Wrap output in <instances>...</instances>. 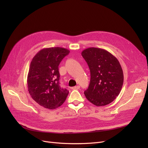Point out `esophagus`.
Returning <instances> with one entry per match:
<instances>
[{"label": "esophagus", "mask_w": 148, "mask_h": 148, "mask_svg": "<svg viewBox=\"0 0 148 148\" xmlns=\"http://www.w3.org/2000/svg\"><path fill=\"white\" fill-rule=\"evenodd\" d=\"M80 86H74V87H72L71 88V89H73V90H77V89H80Z\"/></svg>", "instance_id": "esophagus-1"}]
</instances>
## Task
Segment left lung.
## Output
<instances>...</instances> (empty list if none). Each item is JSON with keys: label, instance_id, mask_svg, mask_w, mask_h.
Returning a JSON list of instances; mask_svg holds the SVG:
<instances>
[{"label": "left lung", "instance_id": "8db88e82", "mask_svg": "<svg viewBox=\"0 0 148 148\" xmlns=\"http://www.w3.org/2000/svg\"><path fill=\"white\" fill-rule=\"evenodd\" d=\"M82 55L90 73L89 87L84 92L85 97L97 106L111 103L119 95L123 82L118 60L108 51L95 47L84 50Z\"/></svg>", "mask_w": 148, "mask_h": 148}]
</instances>
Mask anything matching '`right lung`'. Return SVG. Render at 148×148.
<instances>
[{
    "mask_svg": "<svg viewBox=\"0 0 148 148\" xmlns=\"http://www.w3.org/2000/svg\"><path fill=\"white\" fill-rule=\"evenodd\" d=\"M69 51L61 47L44 49L31 61L27 75L29 94L40 106L54 109L63 104L69 94L60 86L59 65Z\"/></svg>",
    "mask_w": 148,
    "mask_h": 148,
    "instance_id": "1",
    "label": "right lung"
}]
</instances>
